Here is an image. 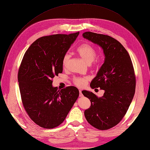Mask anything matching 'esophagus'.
Instances as JSON below:
<instances>
[{
	"label": "esophagus",
	"instance_id": "1",
	"mask_svg": "<svg viewBox=\"0 0 150 150\" xmlns=\"http://www.w3.org/2000/svg\"><path fill=\"white\" fill-rule=\"evenodd\" d=\"M79 96L80 97H83V94H82V91H81V90H79Z\"/></svg>",
	"mask_w": 150,
	"mask_h": 150
}]
</instances>
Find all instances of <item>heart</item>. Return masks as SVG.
I'll use <instances>...</instances> for the list:
<instances>
[{"instance_id":"b5f03b06","label":"heart","mask_w":150,"mask_h":150,"mask_svg":"<svg viewBox=\"0 0 150 150\" xmlns=\"http://www.w3.org/2000/svg\"><path fill=\"white\" fill-rule=\"evenodd\" d=\"M76 52L77 54L85 62L87 63L90 64L91 62H93L94 65H96L99 63L100 60V58L98 57H96V48L91 45V44L83 43L79 46L76 49ZM69 59V55L68 54H66L63 56L62 65L63 68H66ZM88 81V78L87 77H75L73 79V82L78 87H82L85 86Z\"/></svg>"}]
</instances>
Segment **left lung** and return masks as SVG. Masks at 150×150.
Returning <instances> with one entry per match:
<instances>
[{
    "label": "left lung",
    "mask_w": 150,
    "mask_h": 150,
    "mask_svg": "<svg viewBox=\"0 0 150 150\" xmlns=\"http://www.w3.org/2000/svg\"><path fill=\"white\" fill-rule=\"evenodd\" d=\"M82 36L102 47L104 63L91 82L93 89L104 90L98 97L92 92L82 91L90 99V108L84 112L87 122L99 130H108L117 125L126 115L135 94L136 77L131 57L114 38L92 32Z\"/></svg>",
    "instance_id": "8db88e82"
}]
</instances>
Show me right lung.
<instances>
[{
  "instance_id": "right-lung-1",
  "label": "right lung",
  "mask_w": 150,
  "mask_h": 150,
  "mask_svg": "<svg viewBox=\"0 0 150 150\" xmlns=\"http://www.w3.org/2000/svg\"><path fill=\"white\" fill-rule=\"evenodd\" d=\"M79 32L36 40L25 53L18 74L24 108L30 119L45 129L59 126L79 96L74 86L57 90L53 78L63 71L62 60Z\"/></svg>"
}]
</instances>
